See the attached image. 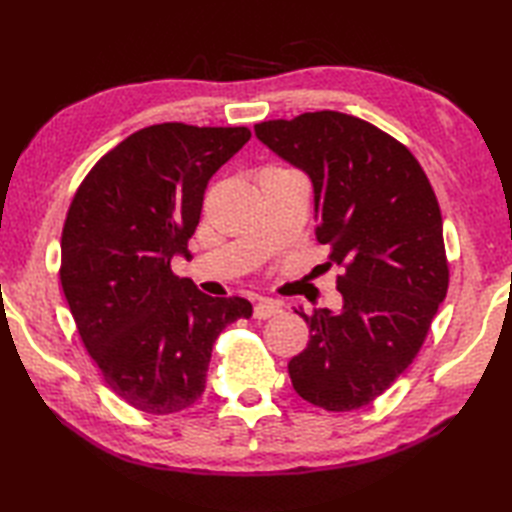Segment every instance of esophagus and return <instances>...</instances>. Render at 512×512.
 Returning a JSON list of instances; mask_svg holds the SVG:
<instances>
[{
  "label": "esophagus",
  "mask_w": 512,
  "mask_h": 512,
  "mask_svg": "<svg viewBox=\"0 0 512 512\" xmlns=\"http://www.w3.org/2000/svg\"><path fill=\"white\" fill-rule=\"evenodd\" d=\"M281 314V306L273 299H262L259 303H255V310H253V317L255 319H270V317H277Z\"/></svg>",
  "instance_id": "esophagus-1"
}]
</instances>
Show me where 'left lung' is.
<instances>
[{
	"mask_svg": "<svg viewBox=\"0 0 512 512\" xmlns=\"http://www.w3.org/2000/svg\"><path fill=\"white\" fill-rule=\"evenodd\" d=\"M255 134L314 189L319 244L343 308L306 314L308 347L288 363L297 394L328 411L365 407L420 352L447 297L442 215L429 178L396 138L361 118L323 110L266 121Z\"/></svg>",
	"mask_w": 512,
	"mask_h": 512,
	"instance_id": "1",
	"label": "left lung"
}]
</instances>
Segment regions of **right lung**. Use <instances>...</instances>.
Instances as JSON below:
<instances>
[{"label":"right lung","instance_id":"1","mask_svg":"<svg viewBox=\"0 0 512 512\" xmlns=\"http://www.w3.org/2000/svg\"><path fill=\"white\" fill-rule=\"evenodd\" d=\"M248 138V127L151 125L107 151L74 193L63 295L107 387L138 411L191 407L215 339L253 314L250 301L213 299L171 270L189 257L206 184Z\"/></svg>","mask_w":512,"mask_h":512}]
</instances>
